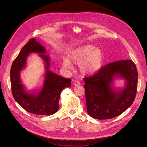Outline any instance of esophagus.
<instances>
[{
  "instance_id": "obj_1",
  "label": "esophagus",
  "mask_w": 147,
  "mask_h": 147,
  "mask_svg": "<svg viewBox=\"0 0 147 147\" xmlns=\"http://www.w3.org/2000/svg\"><path fill=\"white\" fill-rule=\"evenodd\" d=\"M80 84V82L78 80H75L73 82V85L74 86H77V85H79V84Z\"/></svg>"
}]
</instances>
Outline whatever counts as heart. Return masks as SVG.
<instances>
[{
	"instance_id": "obj_1",
	"label": "heart",
	"mask_w": 147,
	"mask_h": 147,
	"mask_svg": "<svg viewBox=\"0 0 147 147\" xmlns=\"http://www.w3.org/2000/svg\"><path fill=\"white\" fill-rule=\"evenodd\" d=\"M69 58L73 63L80 64L81 71L85 74L97 72L102 67L104 61L102 53L91 45H86L75 49L70 53ZM63 62L66 68L73 70L72 64L69 59L64 58Z\"/></svg>"
}]
</instances>
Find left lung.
Returning <instances> with one entry per match:
<instances>
[{
    "label": "left lung",
    "instance_id": "8db88e82",
    "mask_svg": "<svg viewBox=\"0 0 147 147\" xmlns=\"http://www.w3.org/2000/svg\"><path fill=\"white\" fill-rule=\"evenodd\" d=\"M117 74L127 80L123 90L115 92L111 87ZM88 115L97 119L119 116L132 105L136 98L138 73L132 60H121L106 64L90 77H84Z\"/></svg>",
    "mask_w": 147,
    "mask_h": 147
}]
</instances>
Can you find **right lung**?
Instances as JSON below:
<instances>
[{
  "label": "right lung",
  "mask_w": 147,
  "mask_h": 147,
  "mask_svg": "<svg viewBox=\"0 0 147 147\" xmlns=\"http://www.w3.org/2000/svg\"><path fill=\"white\" fill-rule=\"evenodd\" d=\"M30 52L42 54L46 64L45 82L42 90L37 95L26 93L19 78L20 71L25 66ZM45 53V48L36 39L30 38L13 62L10 70L11 88L14 99L27 112L39 115H51L57 112L61 93L71 84L70 78H64L49 70L50 58L44 55Z\"/></svg>",
  "instance_id": "1"
}]
</instances>
